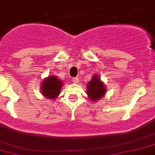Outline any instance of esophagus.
<instances>
[{
  "label": "esophagus",
  "mask_w": 155,
  "mask_h": 155,
  "mask_svg": "<svg viewBox=\"0 0 155 155\" xmlns=\"http://www.w3.org/2000/svg\"><path fill=\"white\" fill-rule=\"evenodd\" d=\"M72 81H73V83H75V84H78L80 80H79V78L75 77V78H72Z\"/></svg>",
  "instance_id": "34e87169"
}]
</instances>
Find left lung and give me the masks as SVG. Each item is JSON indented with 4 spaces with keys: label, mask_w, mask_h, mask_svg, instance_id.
I'll return each mask as SVG.
<instances>
[{
    "label": "left lung",
    "mask_w": 155,
    "mask_h": 155,
    "mask_svg": "<svg viewBox=\"0 0 155 155\" xmlns=\"http://www.w3.org/2000/svg\"><path fill=\"white\" fill-rule=\"evenodd\" d=\"M87 95L93 102H96L103 97L106 93V88L103 81L97 75H93L90 81L87 84Z\"/></svg>",
    "instance_id": "left-lung-1"
}]
</instances>
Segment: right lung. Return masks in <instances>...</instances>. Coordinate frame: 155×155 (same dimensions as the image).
Masks as SVG:
<instances>
[{
    "mask_svg": "<svg viewBox=\"0 0 155 155\" xmlns=\"http://www.w3.org/2000/svg\"><path fill=\"white\" fill-rule=\"evenodd\" d=\"M62 86V80L55 75H49L48 77L45 78L41 82V94L47 99L54 100L59 96Z\"/></svg>",
    "mask_w": 155,
    "mask_h": 155,
    "instance_id": "obj_1",
    "label": "right lung"
}]
</instances>
